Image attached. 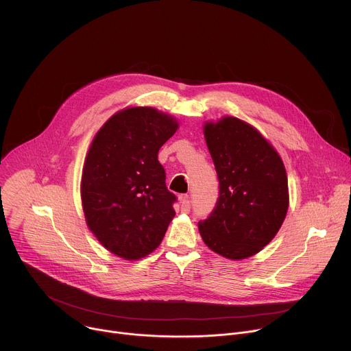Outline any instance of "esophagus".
Returning <instances> with one entry per match:
<instances>
[{"mask_svg":"<svg viewBox=\"0 0 351 351\" xmlns=\"http://www.w3.org/2000/svg\"><path fill=\"white\" fill-rule=\"evenodd\" d=\"M190 199H189V197L187 195H182L180 197V210H182V213H184V214H189L190 213Z\"/></svg>","mask_w":351,"mask_h":351,"instance_id":"34e87169","label":"esophagus"}]
</instances>
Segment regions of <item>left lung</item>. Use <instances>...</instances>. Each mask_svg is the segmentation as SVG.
<instances>
[{"instance_id": "left-lung-1", "label": "left lung", "mask_w": 351, "mask_h": 351, "mask_svg": "<svg viewBox=\"0 0 351 351\" xmlns=\"http://www.w3.org/2000/svg\"><path fill=\"white\" fill-rule=\"evenodd\" d=\"M204 137L214 161L219 197L198 230L219 256L243 260L261 252L280 229L289 190L285 165L263 134L237 118L207 122Z\"/></svg>"}]
</instances>
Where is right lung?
<instances>
[{
	"instance_id": "obj_1",
	"label": "right lung",
	"mask_w": 351,
	"mask_h": 351,
	"mask_svg": "<svg viewBox=\"0 0 351 351\" xmlns=\"http://www.w3.org/2000/svg\"><path fill=\"white\" fill-rule=\"evenodd\" d=\"M178 122L152 107L117 112L95 134L83 167L82 204L87 226L125 260L153 253L175 217L176 195L158 161Z\"/></svg>"
}]
</instances>
